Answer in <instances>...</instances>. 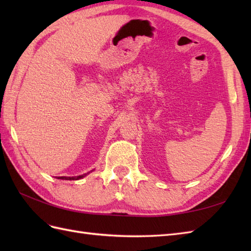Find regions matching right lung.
Listing matches in <instances>:
<instances>
[{
  "instance_id": "add662e5",
  "label": "right lung",
  "mask_w": 251,
  "mask_h": 251,
  "mask_svg": "<svg viewBox=\"0 0 251 251\" xmlns=\"http://www.w3.org/2000/svg\"><path fill=\"white\" fill-rule=\"evenodd\" d=\"M87 174H84L81 176H77V177H58L57 179H62V180H78V179H82L83 177H85Z\"/></svg>"
}]
</instances>
